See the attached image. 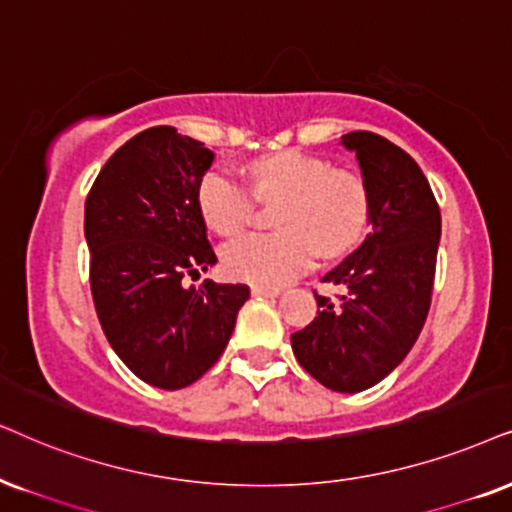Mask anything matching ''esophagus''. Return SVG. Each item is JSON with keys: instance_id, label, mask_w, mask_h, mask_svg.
I'll return each instance as SVG.
<instances>
[{"instance_id": "34e87169", "label": "esophagus", "mask_w": 512, "mask_h": 512, "mask_svg": "<svg viewBox=\"0 0 512 512\" xmlns=\"http://www.w3.org/2000/svg\"><path fill=\"white\" fill-rule=\"evenodd\" d=\"M250 290H252V295H257V297H276L278 293H281V290L274 286H260V283H255Z\"/></svg>"}]
</instances>
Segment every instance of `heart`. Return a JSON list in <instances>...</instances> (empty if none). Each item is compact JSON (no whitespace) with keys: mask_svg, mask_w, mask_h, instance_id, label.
<instances>
[{"mask_svg":"<svg viewBox=\"0 0 512 512\" xmlns=\"http://www.w3.org/2000/svg\"><path fill=\"white\" fill-rule=\"evenodd\" d=\"M260 203L281 200L276 234L236 238L222 252L224 269L241 281L283 286L323 257H340L366 236L371 189L359 172L333 167L328 158L281 151L250 165V189L236 174L212 167L198 181V210L217 234L231 236L250 222Z\"/></svg>","mask_w":512,"mask_h":512,"instance_id":"b5f03b06","label":"heart"}]
</instances>
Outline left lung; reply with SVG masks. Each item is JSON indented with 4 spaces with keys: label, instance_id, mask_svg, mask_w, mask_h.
Segmentation results:
<instances>
[{
    "label": "left lung",
    "instance_id": "1",
    "mask_svg": "<svg viewBox=\"0 0 512 512\" xmlns=\"http://www.w3.org/2000/svg\"><path fill=\"white\" fill-rule=\"evenodd\" d=\"M371 189L373 229L323 283L340 286L331 300L314 290L319 312L290 335L300 366L333 392H361L392 373L428 319L435 288L442 215L428 179L409 153L373 132H349Z\"/></svg>",
    "mask_w": 512,
    "mask_h": 512
}]
</instances>
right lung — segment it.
Segmentation results:
<instances>
[{"mask_svg":"<svg viewBox=\"0 0 512 512\" xmlns=\"http://www.w3.org/2000/svg\"><path fill=\"white\" fill-rule=\"evenodd\" d=\"M215 153L174 127L139 132L101 167L84 236L96 316L115 354L163 390L196 383L222 357L248 286L203 281L217 262L198 210V181Z\"/></svg>","mask_w":512,"mask_h":512,"instance_id":"add662e5","label":"right lung"}]
</instances>
